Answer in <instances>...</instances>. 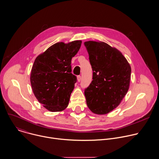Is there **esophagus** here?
I'll return each instance as SVG.
<instances>
[{
  "label": "esophagus",
  "mask_w": 159,
  "mask_h": 159,
  "mask_svg": "<svg viewBox=\"0 0 159 159\" xmlns=\"http://www.w3.org/2000/svg\"><path fill=\"white\" fill-rule=\"evenodd\" d=\"M81 79H82V78H81V76H80V75H79V76L77 77V81H78V82H80V81L81 80Z\"/></svg>",
  "instance_id": "obj_1"
}]
</instances>
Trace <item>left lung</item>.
<instances>
[{"mask_svg":"<svg viewBox=\"0 0 159 159\" xmlns=\"http://www.w3.org/2000/svg\"><path fill=\"white\" fill-rule=\"evenodd\" d=\"M84 44L93 70V80L84 92L86 103L93 114H107L127 94L131 67L120 51L107 43L90 40Z\"/></svg>","mask_w":159,"mask_h":159,"instance_id":"1","label":"left lung"}]
</instances>
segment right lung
<instances>
[{
  "instance_id": "right-lung-1",
  "label": "right lung",
  "mask_w": 159,
  "mask_h": 159,
  "mask_svg": "<svg viewBox=\"0 0 159 159\" xmlns=\"http://www.w3.org/2000/svg\"><path fill=\"white\" fill-rule=\"evenodd\" d=\"M81 43L82 40L56 43L34 61L30 77L32 89L50 112H61L68 106L77 80L71 73V60Z\"/></svg>"
}]
</instances>
